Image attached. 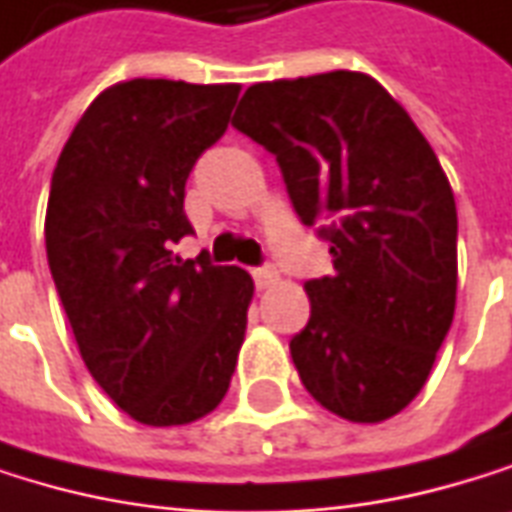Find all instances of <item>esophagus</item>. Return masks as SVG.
Segmentation results:
<instances>
[{"instance_id": "34e87169", "label": "esophagus", "mask_w": 512, "mask_h": 512, "mask_svg": "<svg viewBox=\"0 0 512 512\" xmlns=\"http://www.w3.org/2000/svg\"><path fill=\"white\" fill-rule=\"evenodd\" d=\"M251 276H254V285H258V288H270V285L279 282L276 267H258V270H251Z\"/></svg>"}]
</instances>
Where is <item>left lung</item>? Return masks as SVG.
<instances>
[{
	"instance_id": "left-lung-1",
	"label": "left lung",
	"mask_w": 512,
	"mask_h": 512,
	"mask_svg": "<svg viewBox=\"0 0 512 512\" xmlns=\"http://www.w3.org/2000/svg\"><path fill=\"white\" fill-rule=\"evenodd\" d=\"M233 127L276 154L294 212L331 242L334 276L303 285L300 382L340 419L397 416L455 315L458 215L434 148L376 78L349 69L251 84Z\"/></svg>"
}]
</instances>
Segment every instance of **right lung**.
Here are the masks:
<instances>
[{
    "label": "right lung",
    "mask_w": 512,
    "mask_h": 512,
    "mask_svg": "<svg viewBox=\"0 0 512 512\" xmlns=\"http://www.w3.org/2000/svg\"><path fill=\"white\" fill-rule=\"evenodd\" d=\"M236 96L239 84H112L54 166L45 245L57 294L90 376L142 425L212 413L245 340L251 276L172 254L194 233L185 181Z\"/></svg>",
    "instance_id": "right-lung-1"
}]
</instances>
